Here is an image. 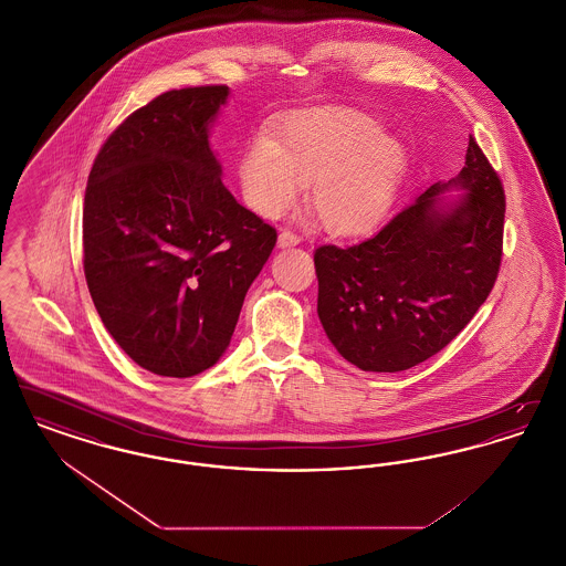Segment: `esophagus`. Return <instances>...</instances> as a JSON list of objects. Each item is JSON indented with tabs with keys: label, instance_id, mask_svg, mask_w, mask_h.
<instances>
[{
	"label": "esophagus",
	"instance_id": "34e87169",
	"mask_svg": "<svg viewBox=\"0 0 566 566\" xmlns=\"http://www.w3.org/2000/svg\"><path fill=\"white\" fill-rule=\"evenodd\" d=\"M277 243H280V248L296 245V243H298V238H296L293 231H282V233H280V238H277Z\"/></svg>",
	"mask_w": 566,
	"mask_h": 566
}]
</instances>
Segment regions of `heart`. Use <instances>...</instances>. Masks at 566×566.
I'll return each instance as SVG.
<instances>
[{"mask_svg": "<svg viewBox=\"0 0 566 566\" xmlns=\"http://www.w3.org/2000/svg\"><path fill=\"white\" fill-rule=\"evenodd\" d=\"M407 176V148L360 109H301L271 137H254L240 159V182L256 214L277 218L310 182L307 201L335 235L371 231L395 206Z\"/></svg>", "mask_w": 566, "mask_h": 566, "instance_id": "obj_1", "label": "heart"}]
</instances>
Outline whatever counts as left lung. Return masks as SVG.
Returning <instances> with one entry per match:
<instances>
[{
	"label": "left lung",
	"instance_id": "left-lung-1",
	"mask_svg": "<svg viewBox=\"0 0 566 566\" xmlns=\"http://www.w3.org/2000/svg\"><path fill=\"white\" fill-rule=\"evenodd\" d=\"M464 188L446 207L443 189ZM505 190L469 137L467 161L348 248L321 245L318 316L337 352L363 371L395 374L443 350L471 323L501 270Z\"/></svg>",
	"mask_w": 566,
	"mask_h": 566
}]
</instances>
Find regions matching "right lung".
Returning <instances> with one entry per match:
<instances>
[{"instance_id":"right-lung-1","label":"right lung","mask_w":566,"mask_h":566,"mask_svg":"<svg viewBox=\"0 0 566 566\" xmlns=\"http://www.w3.org/2000/svg\"><path fill=\"white\" fill-rule=\"evenodd\" d=\"M229 86L135 109L99 148L82 212L84 277L114 342L165 377L210 369L277 240L220 180L208 129Z\"/></svg>"}]
</instances>
